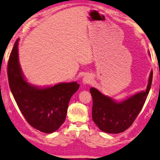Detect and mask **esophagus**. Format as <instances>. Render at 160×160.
Here are the masks:
<instances>
[{
  "mask_svg": "<svg viewBox=\"0 0 160 160\" xmlns=\"http://www.w3.org/2000/svg\"><path fill=\"white\" fill-rule=\"evenodd\" d=\"M92 76H90V75H86L85 76H84V78H83V83H84V84H89L90 82H92Z\"/></svg>",
  "mask_w": 160,
  "mask_h": 160,
  "instance_id": "obj_1",
  "label": "esophagus"
}]
</instances>
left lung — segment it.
I'll return each instance as SVG.
<instances>
[{
  "label": "left lung",
  "mask_w": 160,
  "mask_h": 160,
  "mask_svg": "<svg viewBox=\"0 0 160 160\" xmlns=\"http://www.w3.org/2000/svg\"><path fill=\"white\" fill-rule=\"evenodd\" d=\"M152 76V71L145 92L134 94L120 102H116L110 97L104 95L95 88L90 89L93 99L92 119L101 131L108 133H119L133 124L147 99Z\"/></svg>",
  "instance_id": "obj_1"
}]
</instances>
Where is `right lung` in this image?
Here are the masks:
<instances>
[{"label":"right lung","instance_id":"add662e5","mask_svg":"<svg viewBox=\"0 0 160 160\" xmlns=\"http://www.w3.org/2000/svg\"><path fill=\"white\" fill-rule=\"evenodd\" d=\"M18 39L8 62V84L16 102L30 126L46 133L60 128L66 117L71 97L79 88L76 82L38 88L24 79L18 57Z\"/></svg>","mask_w":160,"mask_h":160}]
</instances>
